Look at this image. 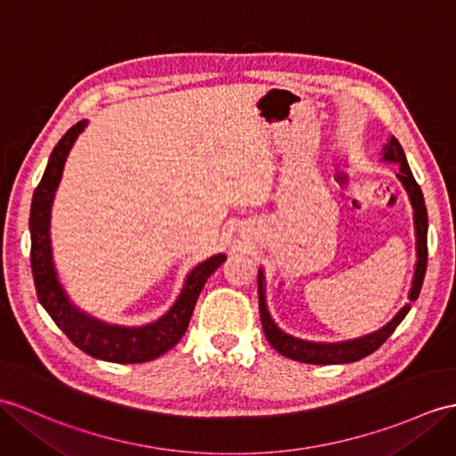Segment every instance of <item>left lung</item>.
<instances>
[{"instance_id":"8db88e82","label":"left lung","mask_w":456,"mask_h":456,"mask_svg":"<svg viewBox=\"0 0 456 456\" xmlns=\"http://www.w3.org/2000/svg\"><path fill=\"white\" fill-rule=\"evenodd\" d=\"M383 161L395 163L400 167V173L396 175L398 180L408 192L411 209H414V231H416V268L414 278H411V288L408 293V301H416L421 291L423 276H426L428 268V209L426 202H423L421 188L418 186L414 175L410 171V165L406 161L404 150L398 143L395 135H390L388 143L383 147ZM410 303H406L402 309L390 319L385 326H380L379 330L369 332L365 336L352 338V340L344 342H311L301 340L288 332H283L281 328L273 322L272 314L266 305V285H264V272L260 268L258 272V305H260V321L264 334H266L268 342L272 347L280 352L281 355L293 359V362L313 363V365H336V363H354L357 359H363L365 355L373 354L375 349L385 344L387 338L395 332V328L404 321V316L410 311Z\"/></svg>"}]
</instances>
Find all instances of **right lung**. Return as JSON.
I'll return each mask as SVG.
<instances>
[{
  "label": "right lung",
  "mask_w": 456,
  "mask_h": 456,
  "mask_svg": "<svg viewBox=\"0 0 456 456\" xmlns=\"http://www.w3.org/2000/svg\"><path fill=\"white\" fill-rule=\"evenodd\" d=\"M87 120H81L71 126L58 142L54 151L50 153L46 171L42 175L40 184L35 190L33 204H30V266H33L37 295L40 305L52 316V321L85 354L112 363L151 362V359L175 347L180 338L184 336L200 291L204 289L208 278L225 262L227 256L219 252L196 264L188 272L183 289H180L171 309L159 316L157 321L142 326L102 322L81 311L76 303H71L58 278L54 254H52L50 217L66 159L79 134L87 128Z\"/></svg>",
  "instance_id": "add662e5"
}]
</instances>
